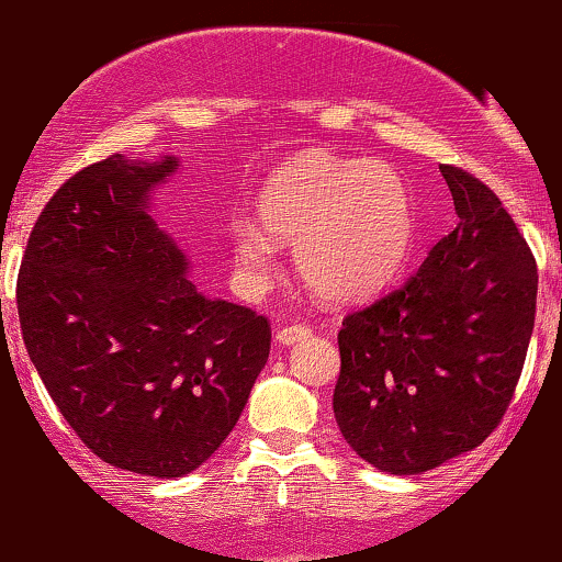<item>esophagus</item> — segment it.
<instances>
[{
  "instance_id": "obj_1",
  "label": "esophagus",
  "mask_w": 562,
  "mask_h": 562,
  "mask_svg": "<svg viewBox=\"0 0 562 562\" xmlns=\"http://www.w3.org/2000/svg\"><path fill=\"white\" fill-rule=\"evenodd\" d=\"M312 335V327H303V325H290V327H280L274 338L280 340L282 346H293L299 340H306Z\"/></svg>"
}]
</instances>
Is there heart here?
Wrapping results in <instances>:
<instances>
[{"instance_id": "heart-1", "label": "heart", "mask_w": 562, "mask_h": 562, "mask_svg": "<svg viewBox=\"0 0 562 562\" xmlns=\"http://www.w3.org/2000/svg\"><path fill=\"white\" fill-rule=\"evenodd\" d=\"M260 224L237 218L229 229L237 272L250 288L269 280L277 243L295 245V263L327 303L375 299L402 272L415 240V211L396 171L383 164L314 156L269 179Z\"/></svg>"}]
</instances>
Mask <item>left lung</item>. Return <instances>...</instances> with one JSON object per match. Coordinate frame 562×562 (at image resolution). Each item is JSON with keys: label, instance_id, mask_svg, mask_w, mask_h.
Masks as SVG:
<instances>
[{"label": "left lung", "instance_id": "8db88e82", "mask_svg": "<svg viewBox=\"0 0 562 562\" xmlns=\"http://www.w3.org/2000/svg\"><path fill=\"white\" fill-rule=\"evenodd\" d=\"M438 169L460 224L338 333L335 420L348 447L391 475L486 441L513 402L537 314V261L502 200L473 173Z\"/></svg>", "mask_w": 562, "mask_h": 562}]
</instances>
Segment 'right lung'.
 I'll use <instances>...</instances> for the list:
<instances>
[{"instance_id":"obj_1","label":"right lung","mask_w":562,"mask_h":562,"mask_svg":"<svg viewBox=\"0 0 562 562\" xmlns=\"http://www.w3.org/2000/svg\"><path fill=\"white\" fill-rule=\"evenodd\" d=\"M177 166L115 153L74 173L36 218L15 290L31 362L76 436L156 479L222 447L272 344L267 317L187 280L153 218L150 190Z\"/></svg>"}]
</instances>
